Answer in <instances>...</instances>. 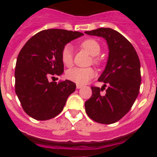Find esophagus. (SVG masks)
Here are the masks:
<instances>
[{
	"mask_svg": "<svg viewBox=\"0 0 157 157\" xmlns=\"http://www.w3.org/2000/svg\"><path fill=\"white\" fill-rule=\"evenodd\" d=\"M82 86H83L80 85V84H77V85H76V88H77V89H80V88H82Z\"/></svg>",
	"mask_w": 157,
	"mask_h": 157,
	"instance_id": "obj_1",
	"label": "esophagus"
}]
</instances>
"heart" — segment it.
Returning <instances> with one entry per match:
<instances>
[{
	"mask_svg": "<svg viewBox=\"0 0 157 157\" xmlns=\"http://www.w3.org/2000/svg\"><path fill=\"white\" fill-rule=\"evenodd\" d=\"M80 47L85 51H86L90 56H93V63L95 64H99L101 63V59L98 57V55L101 52V45L95 39L89 38L86 39L80 43ZM61 61L66 67H71L73 63V53L72 48L70 45H65L61 51L60 54ZM95 75L94 69L80 68V67H73L67 71L66 77L67 79L74 82L77 84L83 85L88 82Z\"/></svg>",
	"mask_w": 157,
	"mask_h": 157,
	"instance_id": "heart-1",
	"label": "heart"
}]
</instances>
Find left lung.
Returning a JSON list of instances; mask_svg holds the SVG:
<instances>
[{"label":"left lung","instance_id":"left-lung-1","mask_svg":"<svg viewBox=\"0 0 157 157\" xmlns=\"http://www.w3.org/2000/svg\"><path fill=\"white\" fill-rule=\"evenodd\" d=\"M89 35L104 37L109 53L105 69L98 78L105 85L92 86V96L85 102L87 115L97 123L112 124L127 114L139 94L141 65L132 44L124 36L111 28L86 31ZM106 85L105 94H101Z\"/></svg>","mask_w":157,"mask_h":157}]
</instances>
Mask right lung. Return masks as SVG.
<instances>
[{"instance_id": "obj_1", "label": "right lung", "mask_w": 157, "mask_h": 157, "mask_svg": "<svg viewBox=\"0 0 157 157\" xmlns=\"http://www.w3.org/2000/svg\"><path fill=\"white\" fill-rule=\"evenodd\" d=\"M82 33L62 29L38 32L19 52L15 70L16 94L24 112L37 120H47L59 115L76 85L70 80L49 82L60 75L63 63L60 54L66 44Z\"/></svg>"}]
</instances>
